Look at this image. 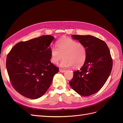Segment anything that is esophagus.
<instances>
[{
    "label": "esophagus",
    "instance_id": "esophagus-1",
    "mask_svg": "<svg viewBox=\"0 0 123 123\" xmlns=\"http://www.w3.org/2000/svg\"><path fill=\"white\" fill-rule=\"evenodd\" d=\"M59 72H62V73H63V72H65V70H62V69H59Z\"/></svg>",
    "mask_w": 123,
    "mask_h": 123
}]
</instances>
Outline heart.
<instances>
[{
  "mask_svg": "<svg viewBox=\"0 0 123 123\" xmlns=\"http://www.w3.org/2000/svg\"><path fill=\"white\" fill-rule=\"evenodd\" d=\"M57 48L52 47L50 49L51 61L57 64L62 58L61 63L63 68L72 66L74 69L82 67L86 61L87 51L85 46L82 43H77L69 37H62L57 42Z\"/></svg>",
  "mask_w": 123,
  "mask_h": 123,
  "instance_id": "b5f03b06",
  "label": "heart"
}]
</instances>
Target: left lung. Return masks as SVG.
Here are the masks:
<instances>
[{
  "instance_id": "obj_1",
  "label": "left lung",
  "mask_w": 123,
  "mask_h": 123,
  "mask_svg": "<svg viewBox=\"0 0 123 123\" xmlns=\"http://www.w3.org/2000/svg\"><path fill=\"white\" fill-rule=\"evenodd\" d=\"M72 36L85 46L87 57L80 70L73 72L69 84L80 95L90 96L98 92L106 82L112 70V59L103 40L91 35Z\"/></svg>"
}]
</instances>
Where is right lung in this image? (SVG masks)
<instances>
[{"label": "right lung", "mask_w": 123, "mask_h": 123, "mask_svg": "<svg viewBox=\"0 0 123 123\" xmlns=\"http://www.w3.org/2000/svg\"><path fill=\"white\" fill-rule=\"evenodd\" d=\"M51 35H43L16 44L6 57V67L13 88L31 99L42 96L59 68L51 62Z\"/></svg>", "instance_id": "add662e5"}]
</instances>
